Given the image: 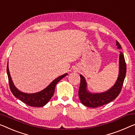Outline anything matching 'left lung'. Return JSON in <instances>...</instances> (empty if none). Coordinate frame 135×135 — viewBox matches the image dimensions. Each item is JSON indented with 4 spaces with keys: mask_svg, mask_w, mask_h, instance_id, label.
<instances>
[{
    "mask_svg": "<svg viewBox=\"0 0 135 135\" xmlns=\"http://www.w3.org/2000/svg\"><path fill=\"white\" fill-rule=\"evenodd\" d=\"M118 48L121 49L120 44L116 41ZM119 75L114 85L105 92L100 93H91L87 90V82L85 78L80 74V82L79 90V98L82 104L88 107L97 108L109 103L119 95L121 91L126 74V64L122 52L119 55Z\"/></svg>",
    "mask_w": 135,
    "mask_h": 135,
    "instance_id": "1",
    "label": "left lung"
}]
</instances>
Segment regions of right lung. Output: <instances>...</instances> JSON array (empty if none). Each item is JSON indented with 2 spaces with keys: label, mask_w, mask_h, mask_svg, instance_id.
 I'll use <instances>...</instances> for the list:
<instances>
[{
  "label": "right lung",
  "mask_w": 135,
  "mask_h": 135,
  "mask_svg": "<svg viewBox=\"0 0 135 135\" xmlns=\"http://www.w3.org/2000/svg\"><path fill=\"white\" fill-rule=\"evenodd\" d=\"M7 71L9 85L10 90L13 94V95L22 101L24 103L27 104L28 105L31 107H43L46 105L49 100L51 99L52 96H53L55 93V90L56 84L61 80L62 78L65 77L67 75V73H65L63 75L60 76L56 78L48 87H46L42 91L37 92L36 93H25L22 92L16 88L14 85L13 80L11 79V75H10L9 68H8V62L7 64Z\"/></svg>",
  "instance_id": "1"
}]
</instances>
